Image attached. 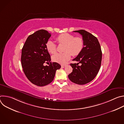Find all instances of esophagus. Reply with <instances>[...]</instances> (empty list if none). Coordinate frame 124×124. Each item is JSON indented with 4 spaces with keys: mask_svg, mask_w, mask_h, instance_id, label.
I'll return each instance as SVG.
<instances>
[{
    "mask_svg": "<svg viewBox=\"0 0 124 124\" xmlns=\"http://www.w3.org/2000/svg\"><path fill=\"white\" fill-rule=\"evenodd\" d=\"M65 66H66V65H61V67H62V68H64Z\"/></svg>",
    "mask_w": 124,
    "mask_h": 124,
    "instance_id": "1",
    "label": "esophagus"
}]
</instances>
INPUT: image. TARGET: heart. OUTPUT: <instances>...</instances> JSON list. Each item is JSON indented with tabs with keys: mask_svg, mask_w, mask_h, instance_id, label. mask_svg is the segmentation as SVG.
<instances>
[{
	"mask_svg": "<svg viewBox=\"0 0 124 124\" xmlns=\"http://www.w3.org/2000/svg\"><path fill=\"white\" fill-rule=\"evenodd\" d=\"M59 44L65 45L63 48L64 52L57 54L52 56V60L54 62L64 64L70 58L71 54L73 56L78 55L82 51L84 46V41L82 38L76 37L69 33H62L56 38ZM47 50L51 54L56 52V45L51 41H48L46 44Z\"/></svg>",
	"mask_w": 124,
	"mask_h": 124,
	"instance_id": "obj_1",
	"label": "heart"
}]
</instances>
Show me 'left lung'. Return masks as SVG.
<instances>
[{
    "label": "left lung",
    "instance_id": "left-lung-1",
    "mask_svg": "<svg viewBox=\"0 0 124 124\" xmlns=\"http://www.w3.org/2000/svg\"><path fill=\"white\" fill-rule=\"evenodd\" d=\"M82 36L84 46L80 54L73 60L78 63L70 64L73 72L68 75L72 82L83 85L91 81L98 73L101 62L102 52L98 39L84 30L74 31ZM79 63L81 65H78Z\"/></svg>",
    "mask_w": 124,
    "mask_h": 124
}]
</instances>
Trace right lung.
<instances>
[{"instance_id":"right-lung-1","label":"right lung","mask_w":124,"mask_h":124,"mask_svg":"<svg viewBox=\"0 0 124 124\" xmlns=\"http://www.w3.org/2000/svg\"><path fill=\"white\" fill-rule=\"evenodd\" d=\"M51 36L46 30L41 29L29 35L22 50L21 62L23 72L28 79L38 86H44L54 80L57 70L61 68L56 62H50L51 58L46 44ZM50 62L49 66L43 63Z\"/></svg>"}]
</instances>
